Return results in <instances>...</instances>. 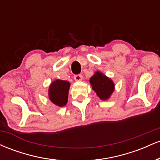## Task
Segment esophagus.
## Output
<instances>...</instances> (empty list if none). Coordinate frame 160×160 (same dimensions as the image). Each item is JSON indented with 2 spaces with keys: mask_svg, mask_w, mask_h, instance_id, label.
Returning a JSON list of instances; mask_svg holds the SVG:
<instances>
[{
  "mask_svg": "<svg viewBox=\"0 0 160 160\" xmlns=\"http://www.w3.org/2000/svg\"><path fill=\"white\" fill-rule=\"evenodd\" d=\"M74 79L76 81H80V80H82V76L81 74H76L74 76Z\"/></svg>",
  "mask_w": 160,
  "mask_h": 160,
  "instance_id": "esophagus-1",
  "label": "esophagus"
}]
</instances>
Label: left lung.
I'll use <instances>...</instances> for the list:
<instances>
[{"mask_svg": "<svg viewBox=\"0 0 160 160\" xmlns=\"http://www.w3.org/2000/svg\"><path fill=\"white\" fill-rule=\"evenodd\" d=\"M89 82L93 90L102 100L108 99L114 90L113 82L99 71L95 72L90 78Z\"/></svg>", "mask_w": 160, "mask_h": 160, "instance_id": "8db88e82", "label": "left lung"}]
</instances>
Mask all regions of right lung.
<instances>
[{"label":"right lung","mask_w":160,"mask_h":160,"mask_svg":"<svg viewBox=\"0 0 160 160\" xmlns=\"http://www.w3.org/2000/svg\"><path fill=\"white\" fill-rule=\"evenodd\" d=\"M70 82L56 80L51 83L49 89V97L53 104L63 107L68 102Z\"/></svg>","instance_id":"obj_1"}]
</instances>
